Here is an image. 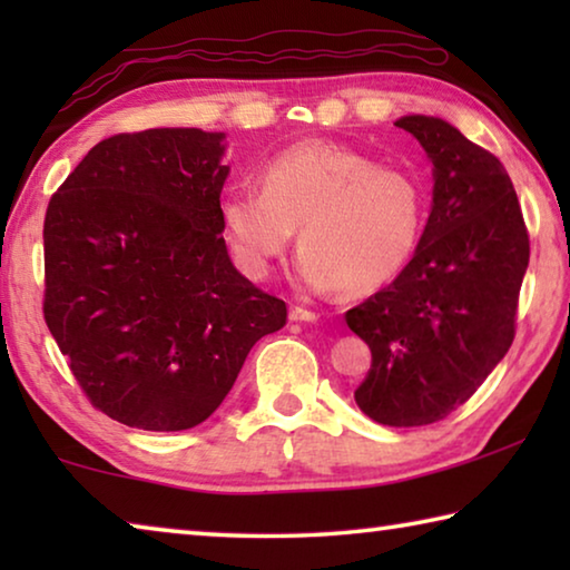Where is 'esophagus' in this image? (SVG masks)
<instances>
[{
	"label": "esophagus",
	"instance_id": "obj_1",
	"mask_svg": "<svg viewBox=\"0 0 570 570\" xmlns=\"http://www.w3.org/2000/svg\"><path fill=\"white\" fill-rule=\"evenodd\" d=\"M288 320L292 322H316L320 320V314L312 312V308H306V306H292L288 308Z\"/></svg>",
	"mask_w": 570,
	"mask_h": 570
}]
</instances>
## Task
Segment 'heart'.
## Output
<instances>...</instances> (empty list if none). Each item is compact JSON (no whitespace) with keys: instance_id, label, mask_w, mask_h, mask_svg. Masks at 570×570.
Returning <instances> with one entry per match:
<instances>
[{"instance_id":"1","label":"heart","mask_w":570,"mask_h":570,"mask_svg":"<svg viewBox=\"0 0 570 570\" xmlns=\"http://www.w3.org/2000/svg\"><path fill=\"white\" fill-rule=\"evenodd\" d=\"M226 236L250 274H266L298 229V278L314 292L370 294L410 264L428 196L410 170L364 153L308 140L268 158L262 188L230 186L220 204Z\"/></svg>"}]
</instances>
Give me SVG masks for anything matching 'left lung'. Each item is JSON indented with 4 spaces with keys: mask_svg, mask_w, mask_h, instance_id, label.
<instances>
[{
    "mask_svg": "<svg viewBox=\"0 0 570 570\" xmlns=\"http://www.w3.org/2000/svg\"><path fill=\"white\" fill-rule=\"evenodd\" d=\"M397 128L435 166L424 234L394 282L344 314L372 350L354 400L390 428L445 420L465 404L515 340L530 240L513 180L493 153L440 118Z\"/></svg>",
    "mask_w": 570,
    "mask_h": 570,
    "instance_id": "left-lung-1",
    "label": "left lung"
}]
</instances>
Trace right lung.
Returning a JSON list of instances; mask_svg holds the SVG:
<instances>
[{"instance_id": "add662e5", "label": "right lung", "mask_w": 570, "mask_h": 570, "mask_svg": "<svg viewBox=\"0 0 570 570\" xmlns=\"http://www.w3.org/2000/svg\"><path fill=\"white\" fill-rule=\"evenodd\" d=\"M224 132L100 140L45 214V322L85 397L128 428H196L286 304L230 264Z\"/></svg>"}]
</instances>
